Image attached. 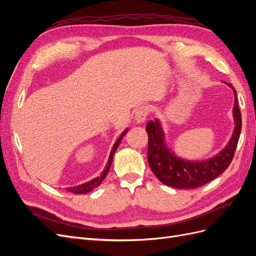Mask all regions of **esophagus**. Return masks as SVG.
<instances>
[{"label":"esophagus","mask_w":256,"mask_h":256,"mask_svg":"<svg viewBox=\"0 0 256 256\" xmlns=\"http://www.w3.org/2000/svg\"><path fill=\"white\" fill-rule=\"evenodd\" d=\"M147 115H148V108L147 106H140L136 109L134 114V120L136 124H143L146 120Z\"/></svg>","instance_id":"34e87169"}]
</instances>
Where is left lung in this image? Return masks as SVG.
Returning a JSON list of instances; mask_svg holds the SVG:
<instances>
[{
  "label": "left lung",
  "mask_w": 256,
  "mask_h": 256,
  "mask_svg": "<svg viewBox=\"0 0 256 256\" xmlns=\"http://www.w3.org/2000/svg\"><path fill=\"white\" fill-rule=\"evenodd\" d=\"M226 84L233 90L235 95L233 109L235 128L228 145L214 157L202 161L184 160L177 157L168 148L160 122L154 120V122L150 120L146 125L148 134L147 160L152 173L162 184L177 189L198 188L214 180L228 168L233 160L242 131V113L238 106L236 90L233 85Z\"/></svg>",
  "instance_id": "obj_1"
}]
</instances>
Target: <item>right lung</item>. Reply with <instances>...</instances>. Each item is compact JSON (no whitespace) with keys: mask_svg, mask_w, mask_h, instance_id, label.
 <instances>
[{"mask_svg":"<svg viewBox=\"0 0 256 256\" xmlns=\"http://www.w3.org/2000/svg\"><path fill=\"white\" fill-rule=\"evenodd\" d=\"M127 131H128V129H126L125 131H124V132L120 134V138H118V140H116V142L114 143V145H113V147H112L111 154H110L109 160H108V164H106V166L104 170L102 171V175L98 176V177H96V178H94V180H92L90 182H88L82 184H79V186H74V187L67 188L66 190H67L68 192L74 193V194H85V193L90 192L92 189L97 188L98 186H99L100 184H102V182L104 180V177L106 176L108 172H109V170H110L111 164H112V160H113L114 154H115L116 150H118V145H120V141H122V136L127 134Z\"/></svg>","mask_w":256,"mask_h":256,"instance_id":"obj_1","label":"right lung"}]
</instances>
